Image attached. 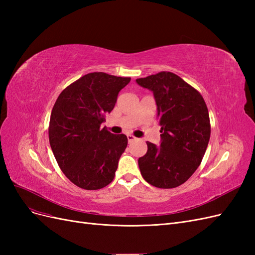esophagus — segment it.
<instances>
[{
	"label": "esophagus",
	"instance_id": "34e87169",
	"mask_svg": "<svg viewBox=\"0 0 255 255\" xmlns=\"http://www.w3.org/2000/svg\"><path fill=\"white\" fill-rule=\"evenodd\" d=\"M128 142H133V141L136 140V137L133 136V135L128 134Z\"/></svg>",
	"mask_w": 255,
	"mask_h": 255
}]
</instances>
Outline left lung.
<instances>
[{"label": "left lung", "instance_id": "1", "mask_svg": "<svg viewBox=\"0 0 255 255\" xmlns=\"http://www.w3.org/2000/svg\"><path fill=\"white\" fill-rule=\"evenodd\" d=\"M153 91L160 126V146L146 141L138 159L143 179L157 188H175L200 166L211 137L207 106L200 92L172 72L137 79Z\"/></svg>", "mask_w": 255, "mask_h": 255}]
</instances>
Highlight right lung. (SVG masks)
<instances>
[{"instance_id": "1", "label": "right lung", "mask_w": 255, "mask_h": 255, "mask_svg": "<svg viewBox=\"0 0 255 255\" xmlns=\"http://www.w3.org/2000/svg\"><path fill=\"white\" fill-rule=\"evenodd\" d=\"M129 81L104 72L88 73L61 91L53 106L51 148L61 171L80 188L101 189L114 180L128 137L112 134L101 125Z\"/></svg>"}]
</instances>
